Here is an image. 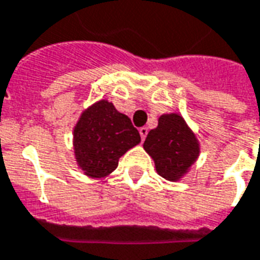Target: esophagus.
Wrapping results in <instances>:
<instances>
[{"instance_id":"34e87169","label":"esophagus","mask_w":260,"mask_h":260,"mask_svg":"<svg viewBox=\"0 0 260 260\" xmlns=\"http://www.w3.org/2000/svg\"><path fill=\"white\" fill-rule=\"evenodd\" d=\"M147 132H149V129H147L146 126H142L141 129H139V134H141V138H142V141H145V138H146Z\"/></svg>"}]
</instances>
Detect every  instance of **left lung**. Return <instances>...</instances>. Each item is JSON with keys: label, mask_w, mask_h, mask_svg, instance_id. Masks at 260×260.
I'll use <instances>...</instances> for the list:
<instances>
[{"label": "left lung", "mask_w": 260, "mask_h": 260, "mask_svg": "<svg viewBox=\"0 0 260 260\" xmlns=\"http://www.w3.org/2000/svg\"><path fill=\"white\" fill-rule=\"evenodd\" d=\"M153 158L156 171L167 181H180L199 157V142L180 114H163L157 128L152 129L143 143Z\"/></svg>", "instance_id": "left-lung-1"}]
</instances>
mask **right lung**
Listing matches in <instances>:
<instances>
[{"label":"right lung","mask_w":260,"mask_h":260,"mask_svg":"<svg viewBox=\"0 0 260 260\" xmlns=\"http://www.w3.org/2000/svg\"><path fill=\"white\" fill-rule=\"evenodd\" d=\"M139 142L141 135L131 119L108 100L86 108L74 128L75 158L90 178L111 174L119 157Z\"/></svg>","instance_id":"add662e5"}]
</instances>
